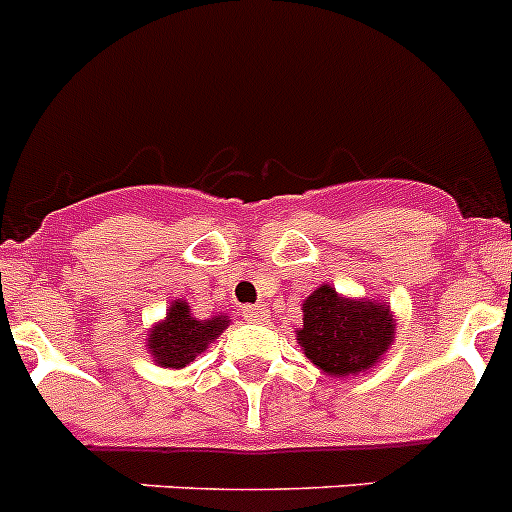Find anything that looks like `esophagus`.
Returning a JSON list of instances; mask_svg holds the SVG:
<instances>
[{"label":"esophagus","mask_w":512,"mask_h":512,"mask_svg":"<svg viewBox=\"0 0 512 512\" xmlns=\"http://www.w3.org/2000/svg\"><path fill=\"white\" fill-rule=\"evenodd\" d=\"M243 320L256 322V325H264V322L269 320V309L259 307V304H253V307L243 309Z\"/></svg>","instance_id":"1"}]
</instances>
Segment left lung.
<instances>
[{"label":"left lung","instance_id":"obj_1","mask_svg":"<svg viewBox=\"0 0 512 512\" xmlns=\"http://www.w3.org/2000/svg\"><path fill=\"white\" fill-rule=\"evenodd\" d=\"M297 340L304 355L332 378L365 373L391 348L396 320L388 302L340 297L322 284L302 304Z\"/></svg>","mask_w":512,"mask_h":512}]
</instances>
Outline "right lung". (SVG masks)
Instances as JSON below:
<instances>
[{"mask_svg":"<svg viewBox=\"0 0 512 512\" xmlns=\"http://www.w3.org/2000/svg\"><path fill=\"white\" fill-rule=\"evenodd\" d=\"M228 325H231V320L225 314H215L210 320H198L190 314L187 302L175 299L167 309V317L149 330L147 348L154 363L162 365V368H185Z\"/></svg>","mask_w":512,"mask_h":512,"instance_id":"add662e5","label":"right lung"}]
</instances>
